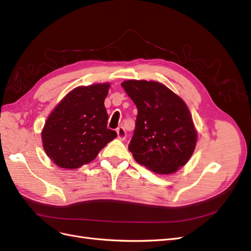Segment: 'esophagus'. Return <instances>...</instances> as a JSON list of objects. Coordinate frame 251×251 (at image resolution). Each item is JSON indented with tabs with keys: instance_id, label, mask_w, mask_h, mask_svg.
Segmentation results:
<instances>
[{
	"instance_id": "obj_1",
	"label": "esophagus",
	"mask_w": 251,
	"mask_h": 251,
	"mask_svg": "<svg viewBox=\"0 0 251 251\" xmlns=\"http://www.w3.org/2000/svg\"><path fill=\"white\" fill-rule=\"evenodd\" d=\"M117 137H118V139H120V140H125L126 139V131H125V128L123 127V126H119L118 128H117Z\"/></svg>"
}]
</instances>
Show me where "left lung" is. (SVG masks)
<instances>
[{
    "label": "left lung",
    "mask_w": 251,
    "mask_h": 251,
    "mask_svg": "<svg viewBox=\"0 0 251 251\" xmlns=\"http://www.w3.org/2000/svg\"><path fill=\"white\" fill-rule=\"evenodd\" d=\"M121 86L138 110L128 144L134 159L157 174L177 172L192 157L197 142L187 105L160 82L131 79Z\"/></svg>",
    "instance_id": "1"
}]
</instances>
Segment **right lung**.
Masks as SVG:
<instances>
[{
    "label": "right lung",
    "instance_id": "right-lung-1",
    "mask_svg": "<svg viewBox=\"0 0 251 251\" xmlns=\"http://www.w3.org/2000/svg\"><path fill=\"white\" fill-rule=\"evenodd\" d=\"M110 83L77 87L68 93L45 123L42 140L47 156L62 169L91 162L117 133L107 127L104 100Z\"/></svg>",
    "mask_w": 251,
    "mask_h": 251
}]
</instances>
